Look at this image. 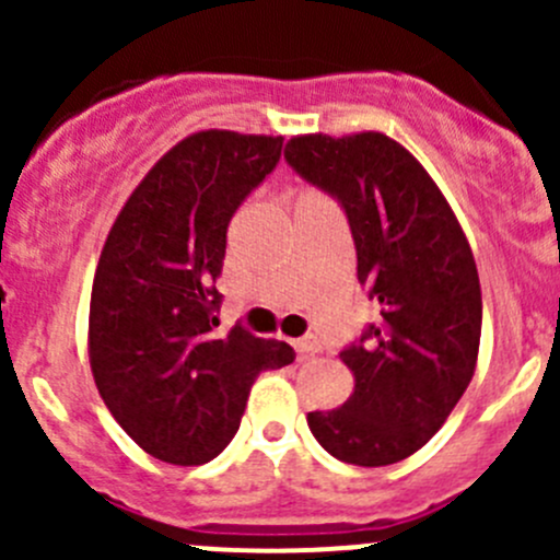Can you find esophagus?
Returning <instances> with one entry per match:
<instances>
[{
  "mask_svg": "<svg viewBox=\"0 0 560 560\" xmlns=\"http://www.w3.org/2000/svg\"><path fill=\"white\" fill-rule=\"evenodd\" d=\"M292 347H295L298 354H303V358H308V354L322 352V343H319V338H316V336H303V338H298V341H292Z\"/></svg>",
  "mask_w": 560,
  "mask_h": 560,
  "instance_id": "1",
  "label": "esophagus"
}]
</instances>
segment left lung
<instances>
[{
	"label": "left lung",
	"instance_id": "8db88e82",
	"mask_svg": "<svg viewBox=\"0 0 560 560\" xmlns=\"http://www.w3.org/2000/svg\"><path fill=\"white\" fill-rule=\"evenodd\" d=\"M284 160L341 206L358 281L380 306L341 349L354 393L308 411V428L338 460L389 466L444 425L474 376L482 292L471 246L425 167L387 135H303Z\"/></svg>",
	"mask_w": 560,
	"mask_h": 560
}]
</instances>
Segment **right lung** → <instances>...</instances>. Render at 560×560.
<instances>
[{
  "instance_id": "add662e5",
  "label": "right lung",
  "mask_w": 560,
  "mask_h": 560,
  "mask_svg": "<svg viewBox=\"0 0 560 560\" xmlns=\"http://www.w3.org/2000/svg\"><path fill=\"white\" fill-rule=\"evenodd\" d=\"M281 145L222 129L180 140L140 180L100 254L94 382L118 425L165 463L213 460L238 433L259 371L295 360L241 322L217 332L230 219L276 171Z\"/></svg>"
}]
</instances>
